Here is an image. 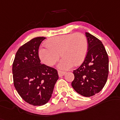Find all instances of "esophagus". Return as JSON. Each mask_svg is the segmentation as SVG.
<instances>
[{
	"instance_id": "esophagus-1",
	"label": "esophagus",
	"mask_w": 120,
	"mask_h": 120,
	"mask_svg": "<svg viewBox=\"0 0 120 120\" xmlns=\"http://www.w3.org/2000/svg\"><path fill=\"white\" fill-rule=\"evenodd\" d=\"M58 76H59L60 77H63V75L65 74V72H63V71H58Z\"/></svg>"
}]
</instances>
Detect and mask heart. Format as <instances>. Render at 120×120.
<instances>
[{"label": "heart", "instance_id": "1", "mask_svg": "<svg viewBox=\"0 0 120 120\" xmlns=\"http://www.w3.org/2000/svg\"><path fill=\"white\" fill-rule=\"evenodd\" d=\"M47 47L41 48L39 57L45 65H54L60 57L58 64L61 69H68L74 65H79L85 60L88 51V43L81 33L66 34L52 37L46 42Z\"/></svg>", "mask_w": 120, "mask_h": 120}]
</instances>
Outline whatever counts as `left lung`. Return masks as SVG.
Segmentation results:
<instances>
[{"label":"left lung","mask_w":120,"mask_h":120,"mask_svg":"<svg viewBox=\"0 0 120 120\" xmlns=\"http://www.w3.org/2000/svg\"><path fill=\"white\" fill-rule=\"evenodd\" d=\"M88 52L83 63L73 71L72 88L79 94L90 97L101 91L109 74V57L102 42L86 32Z\"/></svg>","instance_id":"obj_1"}]
</instances>
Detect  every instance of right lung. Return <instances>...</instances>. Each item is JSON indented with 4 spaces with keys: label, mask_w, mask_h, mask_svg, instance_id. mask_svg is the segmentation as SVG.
<instances>
[{
    "label": "right lung",
    "mask_w": 120,
    "mask_h": 120,
    "mask_svg": "<svg viewBox=\"0 0 120 120\" xmlns=\"http://www.w3.org/2000/svg\"><path fill=\"white\" fill-rule=\"evenodd\" d=\"M46 38H33L20 47L13 64L15 87L26 102L43 105L50 100L58 79L56 69L41 63L38 49Z\"/></svg>",
    "instance_id": "add662e5"
}]
</instances>
